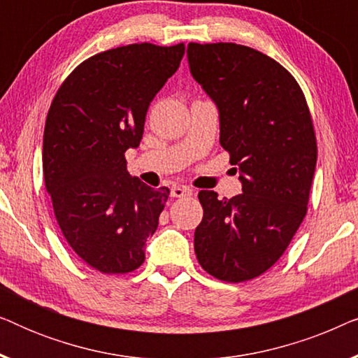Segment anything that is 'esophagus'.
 <instances>
[{
  "label": "esophagus",
  "instance_id": "esophagus-1",
  "mask_svg": "<svg viewBox=\"0 0 358 358\" xmlns=\"http://www.w3.org/2000/svg\"><path fill=\"white\" fill-rule=\"evenodd\" d=\"M187 195H192V189L185 187V185H173L171 187V197H187Z\"/></svg>",
  "mask_w": 358,
  "mask_h": 358
}]
</instances>
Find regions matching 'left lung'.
Masks as SVG:
<instances>
[{
	"instance_id": "left-lung-1",
	"label": "left lung",
	"mask_w": 358,
	"mask_h": 358,
	"mask_svg": "<svg viewBox=\"0 0 358 358\" xmlns=\"http://www.w3.org/2000/svg\"><path fill=\"white\" fill-rule=\"evenodd\" d=\"M190 75L218 110L220 145L238 166L243 194L200 190L199 264L223 282H246L275 264L306 215L316 138L290 73L238 43H189Z\"/></svg>"
}]
</instances>
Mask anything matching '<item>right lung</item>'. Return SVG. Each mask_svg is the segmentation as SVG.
<instances>
[{"mask_svg": "<svg viewBox=\"0 0 358 358\" xmlns=\"http://www.w3.org/2000/svg\"><path fill=\"white\" fill-rule=\"evenodd\" d=\"M184 52V43H134L97 53L53 97L43 130L45 187L68 244L102 273L138 268L158 228L169 189L131 178L124 155L140 145L150 102Z\"/></svg>", "mask_w": 358, "mask_h": 358, "instance_id": "1", "label": "right lung"}]
</instances>
